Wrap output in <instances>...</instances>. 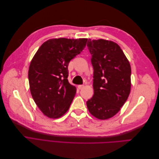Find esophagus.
Listing matches in <instances>:
<instances>
[{
    "label": "esophagus",
    "instance_id": "1",
    "mask_svg": "<svg viewBox=\"0 0 159 159\" xmlns=\"http://www.w3.org/2000/svg\"><path fill=\"white\" fill-rule=\"evenodd\" d=\"M84 87V85H79L78 86V88L79 89H81Z\"/></svg>",
    "mask_w": 159,
    "mask_h": 159
}]
</instances>
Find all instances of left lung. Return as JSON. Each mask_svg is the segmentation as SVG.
<instances>
[{
	"label": "left lung",
	"mask_w": 159,
	"mask_h": 159,
	"mask_svg": "<svg viewBox=\"0 0 159 159\" xmlns=\"http://www.w3.org/2000/svg\"><path fill=\"white\" fill-rule=\"evenodd\" d=\"M93 67V97L87 102L89 113L105 120L121 109L131 91V65L120 46L104 39L88 40Z\"/></svg>",
	"instance_id": "8db88e82"
}]
</instances>
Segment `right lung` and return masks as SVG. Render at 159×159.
<instances>
[{
    "label": "right lung",
    "instance_id": "add662e5",
    "mask_svg": "<svg viewBox=\"0 0 159 159\" xmlns=\"http://www.w3.org/2000/svg\"><path fill=\"white\" fill-rule=\"evenodd\" d=\"M88 38H52L43 43L28 70L30 93L36 105L49 118H60L68 111L76 88L68 80L71 60L83 51Z\"/></svg>",
    "mask_w": 159,
    "mask_h": 159
}]
</instances>
